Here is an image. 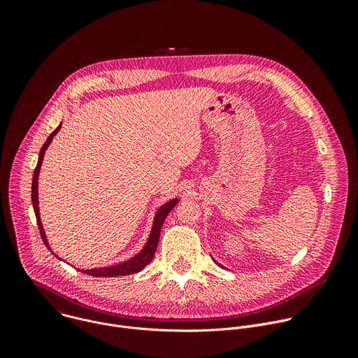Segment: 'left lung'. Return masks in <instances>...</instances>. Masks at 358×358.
Returning a JSON list of instances; mask_svg holds the SVG:
<instances>
[{
    "label": "left lung",
    "instance_id": "8db88e82",
    "mask_svg": "<svg viewBox=\"0 0 358 358\" xmlns=\"http://www.w3.org/2000/svg\"><path fill=\"white\" fill-rule=\"evenodd\" d=\"M220 266H221V265H220Z\"/></svg>",
    "mask_w": 358,
    "mask_h": 358
}]
</instances>
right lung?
Masks as SVG:
<instances>
[{
	"label": "right lung",
	"mask_w": 358,
	"mask_h": 358,
	"mask_svg": "<svg viewBox=\"0 0 358 358\" xmlns=\"http://www.w3.org/2000/svg\"><path fill=\"white\" fill-rule=\"evenodd\" d=\"M59 129H61V124L52 133H50V136L48 137V140L45 141V144L42 145V148L39 151L38 164L35 167L34 177H32V194H31L32 195V206H34V211H35L36 224H38V228H39L41 238H42L43 243L46 245V248L50 252H52V249H50V246L48 243V239L45 236V231H43V227H42L41 218H39V208H38V177H39V170H41V164H42V160H43L45 150L48 148L50 141H52L54 136L59 131ZM177 202H178V199L174 198V199L169 201L167 203H164L163 207H160V210L156 214L155 224H152V229H151V234H150V238H148L145 246L141 249V252H138L134 258H131V259H129V261H126L123 264H119V265H113V266H108V268H100V269H86V271H82V272L86 273V275H90V276H97V278H113V276L131 275V273H136V272H140L141 269H144V266L148 265L151 262L152 257H155V252L157 249V243H159V239H160V232H162L163 222H164L166 217L169 215V213L177 206ZM55 257L58 258V255H55Z\"/></svg>",
	"instance_id": "obj_1"
}]
</instances>
